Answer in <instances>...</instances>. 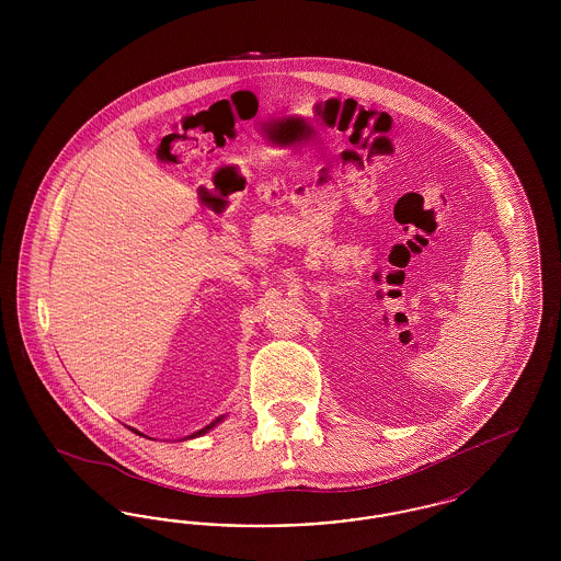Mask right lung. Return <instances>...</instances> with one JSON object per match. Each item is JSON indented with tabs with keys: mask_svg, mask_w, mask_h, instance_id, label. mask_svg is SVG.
Instances as JSON below:
<instances>
[{
	"mask_svg": "<svg viewBox=\"0 0 561 561\" xmlns=\"http://www.w3.org/2000/svg\"><path fill=\"white\" fill-rule=\"evenodd\" d=\"M218 421H220V419H218ZM218 421H214L213 425H208V427L202 428V431H197V433H195V435H202V433H206V431H210V428H213L214 425H216V423H218ZM136 433H138V431H136ZM138 435H140V433H138ZM195 435H193V437H195Z\"/></svg>",
	"mask_w": 561,
	"mask_h": 561,
	"instance_id": "obj_1",
	"label": "right lung"
}]
</instances>
